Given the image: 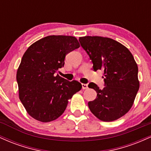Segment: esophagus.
Wrapping results in <instances>:
<instances>
[{"mask_svg":"<svg viewBox=\"0 0 151 151\" xmlns=\"http://www.w3.org/2000/svg\"><path fill=\"white\" fill-rule=\"evenodd\" d=\"M81 86H82V89H88V84H81Z\"/></svg>","mask_w":151,"mask_h":151,"instance_id":"esophagus-1","label":"esophagus"}]
</instances>
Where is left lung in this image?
Wrapping results in <instances>:
<instances>
[{
  "instance_id": "1",
  "label": "left lung",
  "mask_w": 151,
  "mask_h": 151,
  "mask_svg": "<svg viewBox=\"0 0 151 151\" xmlns=\"http://www.w3.org/2000/svg\"><path fill=\"white\" fill-rule=\"evenodd\" d=\"M81 46L89 55L93 69L104 71V87L94 83L88 85L97 96L88 102L90 111L104 121H112L127 113L139 89L138 66L132 54L125 46L108 37H79Z\"/></svg>"
}]
</instances>
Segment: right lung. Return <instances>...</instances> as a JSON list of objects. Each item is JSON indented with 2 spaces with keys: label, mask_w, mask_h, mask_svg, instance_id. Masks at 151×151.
I'll return each mask as SVG.
<instances>
[{
  "label": "right lung",
  "mask_w": 151,
  "mask_h": 151,
  "mask_svg": "<svg viewBox=\"0 0 151 151\" xmlns=\"http://www.w3.org/2000/svg\"><path fill=\"white\" fill-rule=\"evenodd\" d=\"M72 36L50 35L27 48L17 71L19 98L29 115L36 120L49 122L64 113L68 100L81 84L60 77L66 55L79 47Z\"/></svg>",
  "instance_id": "1"
}]
</instances>
